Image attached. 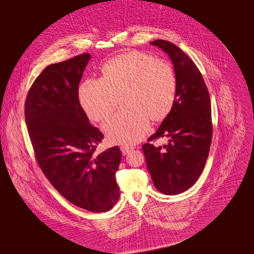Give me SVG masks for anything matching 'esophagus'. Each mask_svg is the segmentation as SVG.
Segmentation results:
<instances>
[{
  "instance_id": "esophagus-1",
  "label": "esophagus",
  "mask_w": 254,
  "mask_h": 254,
  "mask_svg": "<svg viewBox=\"0 0 254 254\" xmlns=\"http://www.w3.org/2000/svg\"><path fill=\"white\" fill-rule=\"evenodd\" d=\"M120 150H122L124 155H127L132 150V147H130V146H125L124 145V146H120Z\"/></svg>"
}]
</instances>
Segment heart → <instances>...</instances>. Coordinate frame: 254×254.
Returning <instances> with one entry per match:
<instances>
[{
    "mask_svg": "<svg viewBox=\"0 0 254 254\" xmlns=\"http://www.w3.org/2000/svg\"><path fill=\"white\" fill-rule=\"evenodd\" d=\"M103 77L87 79L79 99L87 115L103 122L115 110L118 96L125 108L104 124L107 138L114 144H132L147 132L150 119L163 122L175 103L177 79L173 66L151 55L130 50L107 61Z\"/></svg>",
    "mask_w": 254,
    "mask_h": 254,
    "instance_id": "1",
    "label": "heart"
}]
</instances>
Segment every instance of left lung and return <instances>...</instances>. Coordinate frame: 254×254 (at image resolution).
Listing matches in <instances>:
<instances>
[{
    "instance_id": "1",
    "label": "left lung",
    "mask_w": 254,
    "mask_h": 254,
    "mask_svg": "<svg viewBox=\"0 0 254 254\" xmlns=\"http://www.w3.org/2000/svg\"><path fill=\"white\" fill-rule=\"evenodd\" d=\"M151 44L168 53L174 64L177 91L171 112L142 149L155 189L164 194H179L196 182L207 162L213 130L210 96L201 72L185 52L165 40ZM163 136L169 138L167 145L152 144Z\"/></svg>"
}]
</instances>
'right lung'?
Returning a JSON list of instances; mask_svg holds the SVG:
<instances>
[{"mask_svg":"<svg viewBox=\"0 0 254 254\" xmlns=\"http://www.w3.org/2000/svg\"><path fill=\"white\" fill-rule=\"evenodd\" d=\"M89 60L82 53L46 66L28 92L24 117L37 163L53 188L77 207L106 212L119 199L122 152L115 146L96 153L104 135L90 125L78 96Z\"/></svg>","mask_w":254,"mask_h":254,"instance_id":"add662e5","label":"right lung"}]
</instances>
